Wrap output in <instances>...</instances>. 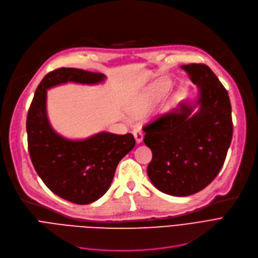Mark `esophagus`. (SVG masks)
<instances>
[{
  "mask_svg": "<svg viewBox=\"0 0 258 258\" xmlns=\"http://www.w3.org/2000/svg\"><path fill=\"white\" fill-rule=\"evenodd\" d=\"M133 136H134V139H136V141H137L138 144H140V143L143 141L144 134H143V132H142L140 129L133 130Z\"/></svg>",
  "mask_w": 258,
  "mask_h": 258,
  "instance_id": "34e87169",
  "label": "esophagus"
}]
</instances>
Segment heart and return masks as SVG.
<instances>
[{
  "label": "heart",
  "mask_w": 258,
  "mask_h": 258,
  "mask_svg": "<svg viewBox=\"0 0 258 258\" xmlns=\"http://www.w3.org/2000/svg\"><path fill=\"white\" fill-rule=\"evenodd\" d=\"M168 82L167 81H163L161 84L159 85H157V86H155L154 88H152L151 90H150V92L149 93H147V95H145L143 99L141 100V102L139 103V105H137L136 107H134V109H133V111L136 112V113H138V112H140V110L142 109V107L144 106V104H146L147 103V101H148V99L149 97H152V96H155L156 94H158V93H161V92H163L166 88H167V86H168Z\"/></svg>",
  "instance_id": "1"
}]
</instances>
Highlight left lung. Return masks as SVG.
I'll use <instances>...</instances> for the list:
<instances>
[{"mask_svg":"<svg viewBox=\"0 0 258 258\" xmlns=\"http://www.w3.org/2000/svg\"><path fill=\"white\" fill-rule=\"evenodd\" d=\"M201 95L194 106L180 103L172 111L145 125L144 143L152 151L147 173L166 194L188 196L206 188L222 169L232 141L228 92L205 64L182 65Z\"/></svg>","mask_w":258,"mask_h":258,"instance_id":"left-lung-1","label":"left lung"}]
</instances>
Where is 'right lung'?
Segmentation results:
<instances>
[{"instance_id":"obj_1","label":"right lung","mask_w":258,"mask_h":258,"mask_svg":"<svg viewBox=\"0 0 258 258\" xmlns=\"http://www.w3.org/2000/svg\"><path fill=\"white\" fill-rule=\"evenodd\" d=\"M105 79L99 72L58 68L47 73L30 104L26 129L32 165L54 194L78 205L99 200L111 185L120 159L134 146L131 133L118 136L101 132L84 141H69L49 124L46 113L47 89L67 82L96 84Z\"/></svg>"}]
</instances>
